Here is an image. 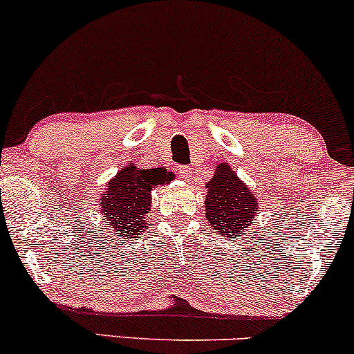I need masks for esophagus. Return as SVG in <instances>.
Returning a JSON list of instances; mask_svg holds the SVG:
<instances>
[{
	"instance_id": "1",
	"label": "esophagus",
	"mask_w": 354,
	"mask_h": 354,
	"mask_svg": "<svg viewBox=\"0 0 354 354\" xmlns=\"http://www.w3.org/2000/svg\"><path fill=\"white\" fill-rule=\"evenodd\" d=\"M178 173H180V176L183 178V180L191 181V174H193V171H191L189 166H180V169H178Z\"/></svg>"
}]
</instances>
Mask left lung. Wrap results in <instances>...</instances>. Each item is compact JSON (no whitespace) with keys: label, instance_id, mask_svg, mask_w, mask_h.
I'll list each match as a JSON object with an SVG mask.
<instances>
[{"label":"left lung","instance_id":"1","mask_svg":"<svg viewBox=\"0 0 354 354\" xmlns=\"http://www.w3.org/2000/svg\"><path fill=\"white\" fill-rule=\"evenodd\" d=\"M205 200L206 218L213 230L230 238H241L258 214V201L228 163H219Z\"/></svg>","mask_w":354,"mask_h":354}]
</instances>
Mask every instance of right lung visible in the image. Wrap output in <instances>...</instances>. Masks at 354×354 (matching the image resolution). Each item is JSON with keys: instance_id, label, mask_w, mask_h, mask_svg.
<instances>
[{"instance_id": "1", "label": "right lung", "mask_w": 354, "mask_h": 354, "mask_svg": "<svg viewBox=\"0 0 354 354\" xmlns=\"http://www.w3.org/2000/svg\"><path fill=\"white\" fill-rule=\"evenodd\" d=\"M173 178L174 174L166 168L140 169L129 163L108 183L100 208L121 241L136 238L148 228L146 216L151 209V189L168 185Z\"/></svg>"}]
</instances>
